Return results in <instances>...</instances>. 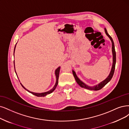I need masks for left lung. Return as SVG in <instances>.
Listing matches in <instances>:
<instances>
[{
    "label": "left lung",
    "mask_w": 129,
    "mask_h": 129,
    "mask_svg": "<svg viewBox=\"0 0 129 129\" xmlns=\"http://www.w3.org/2000/svg\"><path fill=\"white\" fill-rule=\"evenodd\" d=\"M105 33L106 35L109 38V39L111 40L112 41V54H113V65H112V69L111 71V72L109 73V75L108 76V77L104 80L103 81L101 82V83H99V84L94 85V86L93 87H90L89 86V85H87L86 84H85L84 83H83L82 81H81L79 78L77 77V74H76L75 72L73 70L72 72H73V74L74 75V77L77 81V83L80 85L81 87L82 88H84L85 89H89L90 90H101V89H102L105 85L107 83H108L109 81H110L112 79L114 73V71H115V64H116V52H115V47H114V41L113 40V39L112 38V37L109 35L108 33H107V31L106 30V29L105 28Z\"/></svg>",
    "instance_id": "1"
}]
</instances>
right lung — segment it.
Returning <instances> with one entry per match:
<instances>
[{
    "mask_svg": "<svg viewBox=\"0 0 129 129\" xmlns=\"http://www.w3.org/2000/svg\"><path fill=\"white\" fill-rule=\"evenodd\" d=\"M15 47H16V45L15 46V48H14V52H15ZM60 67H58V68H57L56 70H55V75H56V83L54 85V87L52 88L51 90H50L49 91H47V92H42V93H36V92H31L30 91H29V90H28L27 89H26L23 86V85L21 83V85L22 86V87L25 89L26 91H27L28 92H30L33 94L35 95V96H37V97H45L46 96V95H47L48 94H50L51 93V92H53L55 89H56V87L57 84H58V78H59V71H60ZM14 69H15V64H14ZM15 73H16V71H15ZM17 75V74H16Z\"/></svg>",
    "mask_w": 129,
    "mask_h": 129,
    "instance_id": "right-lung-1",
    "label": "right lung"
}]
</instances>
